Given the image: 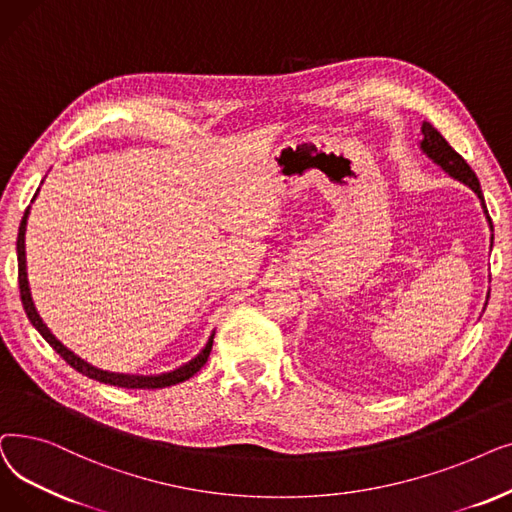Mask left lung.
I'll return each mask as SVG.
<instances>
[{
	"label": "left lung",
	"mask_w": 512,
	"mask_h": 512,
	"mask_svg": "<svg viewBox=\"0 0 512 512\" xmlns=\"http://www.w3.org/2000/svg\"><path fill=\"white\" fill-rule=\"evenodd\" d=\"M421 133H423L421 150H423L435 164H440L450 177H454V179L462 181L465 185H469V187L477 193V198L481 200V206H483V212H485V216H488V221H490V229L494 231L492 218H490V214H488V208H485L481 185H479L475 173L471 170V166L467 164V160L462 158L458 152L452 150V145L442 137V133L437 131L431 123H423ZM492 243H494V233H492ZM488 298H490V296H488Z\"/></svg>",
	"instance_id": "8db88e82"
}]
</instances>
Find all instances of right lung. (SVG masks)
Returning a JSON list of instances; mask_svg holds the SVG:
<instances>
[{"label":"right lung","mask_w":512,"mask_h":512,"mask_svg":"<svg viewBox=\"0 0 512 512\" xmlns=\"http://www.w3.org/2000/svg\"><path fill=\"white\" fill-rule=\"evenodd\" d=\"M37 196V193H35ZM27 218H29V208L24 210V216L20 221V229H18V241H16V252H18V285H20V300H22V306H24V312H27L29 321L33 323V327L43 335V339L47 344H50L64 360L66 364H70L72 369L79 371L81 375L89 377V379H95L100 383H108V385H116V387H125V389H162V387H170V385H177L181 381H187L189 377L196 375L210 356V350H212V339L214 335H210L206 348L193 358L189 360L187 364H183L181 369L177 371H170V373H164V375H154V377H137V375H116V373H106V371H100L91 367V364H87L85 360H81L79 356L72 354L68 348H64L58 339L52 335V331L47 329L41 321V316L37 314L35 310V304H33V298H31V289H29V279H27V256H24V231H27Z\"/></svg>","instance_id":"obj_1"}]
</instances>
